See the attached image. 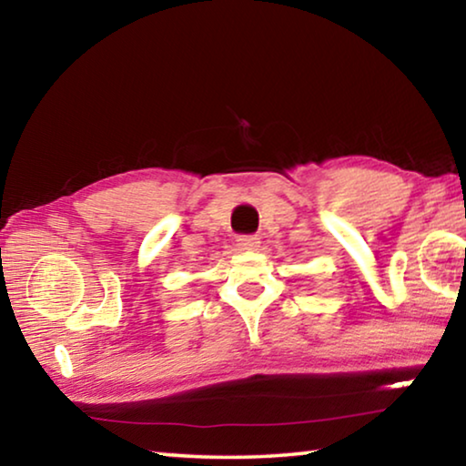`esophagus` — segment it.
I'll list each match as a JSON object with an SVG mask.
<instances>
[{
    "mask_svg": "<svg viewBox=\"0 0 466 466\" xmlns=\"http://www.w3.org/2000/svg\"><path fill=\"white\" fill-rule=\"evenodd\" d=\"M236 242H238L240 248H247V250L258 247V238H257V236H252V234H242V236H238V238H236Z\"/></svg>",
    "mask_w": 466,
    "mask_h": 466,
    "instance_id": "34e87169",
    "label": "esophagus"
}]
</instances>
